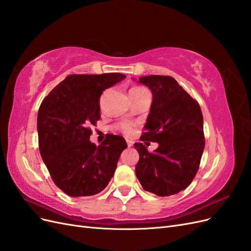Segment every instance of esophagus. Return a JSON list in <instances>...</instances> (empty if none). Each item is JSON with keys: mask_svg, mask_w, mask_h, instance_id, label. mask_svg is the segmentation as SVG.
<instances>
[{"mask_svg": "<svg viewBox=\"0 0 251 251\" xmlns=\"http://www.w3.org/2000/svg\"><path fill=\"white\" fill-rule=\"evenodd\" d=\"M126 143H127V147H128V148L133 146V141H132V140H128V139H126Z\"/></svg>", "mask_w": 251, "mask_h": 251, "instance_id": "34e87169", "label": "esophagus"}]
</instances>
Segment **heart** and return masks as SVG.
I'll return each instance as SVG.
<instances>
[{
  "instance_id": "1",
  "label": "heart",
  "mask_w": 251,
  "mask_h": 251,
  "mask_svg": "<svg viewBox=\"0 0 251 251\" xmlns=\"http://www.w3.org/2000/svg\"><path fill=\"white\" fill-rule=\"evenodd\" d=\"M144 90H146V89H143L141 87H135V88H132L130 90V92H136V91H144ZM118 127H119V130H121L126 135H128V136L132 135L135 131L134 126L132 124H127V123L121 124Z\"/></svg>"
}]
</instances>
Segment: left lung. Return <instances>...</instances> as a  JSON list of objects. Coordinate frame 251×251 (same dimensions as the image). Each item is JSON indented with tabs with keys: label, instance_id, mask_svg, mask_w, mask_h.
<instances>
[{
	"label": "left lung",
	"instance_id": "obj_1",
	"mask_svg": "<svg viewBox=\"0 0 251 251\" xmlns=\"http://www.w3.org/2000/svg\"><path fill=\"white\" fill-rule=\"evenodd\" d=\"M138 82L153 94L140 140L159 146L150 153L142 143L134 144L139 154L136 176L144 191L159 197L178 194L192 183L200 165L205 146L201 108L171 76L149 75Z\"/></svg>",
	"mask_w": 251,
	"mask_h": 251
}]
</instances>
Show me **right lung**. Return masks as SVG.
Returning a JSON list of instances; mask_svg holds the SVG:
<instances>
[{"instance_id": "1", "label": "right lung", "mask_w": 251, "mask_h": 251, "mask_svg": "<svg viewBox=\"0 0 251 251\" xmlns=\"http://www.w3.org/2000/svg\"><path fill=\"white\" fill-rule=\"evenodd\" d=\"M125 78L121 73L69 75L41 104V156L53 182L68 196L87 197L103 191L127 148L119 135L109 134L98 147L90 141V126L100 119L101 93Z\"/></svg>"}]
</instances>
